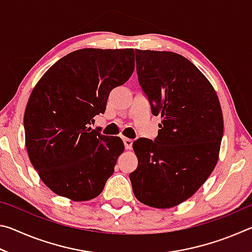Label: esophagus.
<instances>
[{"label":"esophagus","mask_w":252,"mask_h":252,"mask_svg":"<svg viewBox=\"0 0 252 252\" xmlns=\"http://www.w3.org/2000/svg\"><path fill=\"white\" fill-rule=\"evenodd\" d=\"M123 143H125V148L126 149V150H130V149L132 148V143H133V141H132L131 139L125 138L123 139Z\"/></svg>","instance_id":"1"}]
</instances>
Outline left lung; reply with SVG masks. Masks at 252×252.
<instances>
[{
    "label": "left lung",
    "mask_w": 252,
    "mask_h": 252,
    "mask_svg": "<svg viewBox=\"0 0 252 252\" xmlns=\"http://www.w3.org/2000/svg\"><path fill=\"white\" fill-rule=\"evenodd\" d=\"M139 84L153 116L157 138L133 142L138 167L130 173L135 198L167 209L197 192L215 169L223 135L215 89L192 62L168 51L135 50Z\"/></svg>",
    "instance_id": "obj_1"
}]
</instances>
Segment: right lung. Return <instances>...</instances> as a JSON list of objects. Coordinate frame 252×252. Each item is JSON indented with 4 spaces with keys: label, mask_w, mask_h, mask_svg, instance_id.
Instances as JSON below:
<instances>
[{
    "label": "right lung",
    "mask_w": 252,
    "mask_h": 252,
    "mask_svg": "<svg viewBox=\"0 0 252 252\" xmlns=\"http://www.w3.org/2000/svg\"><path fill=\"white\" fill-rule=\"evenodd\" d=\"M133 70V49H81L54 63L33 89L24 113L25 143L53 192L74 201L102 192L125 146L119 136L89 126Z\"/></svg>",
    "instance_id": "1"
}]
</instances>
